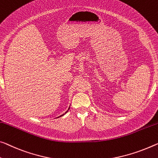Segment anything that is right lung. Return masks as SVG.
Here are the masks:
<instances>
[{
    "instance_id": "right-lung-1",
    "label": "right lung",
    "mask_w": 158,
    "mask_h": 158,
    "mask_svg": "<svg viewBox=\"0 0 158 158\" xmlns=\"http://www.w3.org/2000/svg\"><path fill=\"white\" fill-rule=\"evenodd\" d=\"M69 109H70V107H69ZM66 112H67V111H66ZM63 115H64V114H62V115H61V116H63Z\"/></svg>"
}]
</instances>
